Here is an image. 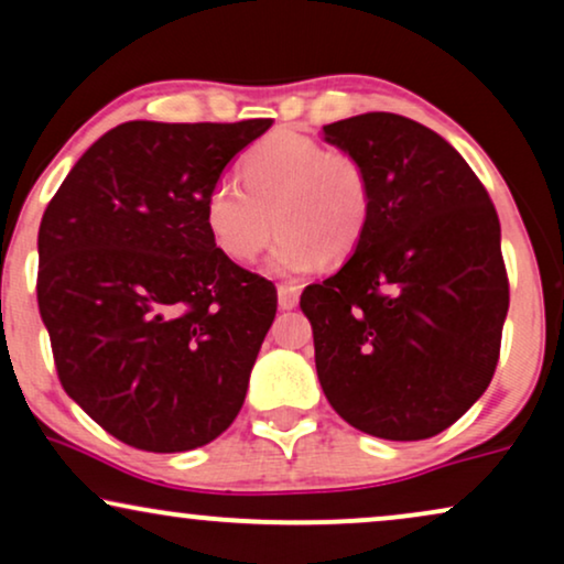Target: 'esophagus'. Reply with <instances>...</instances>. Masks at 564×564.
Returning <instances> with one entry per match:
<instances>
[{"mask_svg":"<svg viewBox=\"0 0 564 564\" xmlns=\"http://www.w3.org/2000/svg\"><path fill=\"white\" fill-rule=\"evenodd\" d=\"M276 297H280V307L282 311H292L300 303V288L297 284H280L276 288Z\"/></svg>","mask_w":564,"mask_h":564,"instance_id":"esophagus-1","label":"esophagus"}]
</instances>
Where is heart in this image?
Returning a JSON list of instances; mask_svg holds the SVG:
<instances>
[{
  "label": "heart",
  "mask_w": 564,
  "mask_h": 564,
  "mask_svg": "<svg viewBox=\"0 0 564 564\" xmlns=\"http://www.w3.org/2000/svg\"><path fill=\"white\" fill-rule=\"evenodd\" d=\"M372 218L365 164L305 135H272L243 159V182L223 176L205 197L215 243L234 261L257 259L280 230L272 272L305 274L359 249Z\"/></svg>",
  "instance_id": "heart-1"
}]
</instances>
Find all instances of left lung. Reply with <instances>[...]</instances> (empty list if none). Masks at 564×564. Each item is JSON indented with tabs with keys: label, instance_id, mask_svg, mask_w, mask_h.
I'll use <instances>...</instances> for the list:
<instances>
[{
	"label": "left lung",
	"instance_id": "left-lung-1",
	"mask_svg": "<svg viewBox=\"0 0 564 564\" xmlns=\"http://www.w3.org/2000/svg\"><path fill=\"white\" fill-rule=\"evenodd\" d=\"M321 135L372 184L359 249L300 297L321 388L369 436L431 438L496 372L508 313L498 213L459 151L411 118L365 112Z\"/></svg>",
	"mask_w": 564,
	"mask_h": 564
}]
</instances>
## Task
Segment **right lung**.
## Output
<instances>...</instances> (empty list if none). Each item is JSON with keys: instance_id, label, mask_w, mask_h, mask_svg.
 Segmentation results:
<instances>
[{"instance_id": "right-lung-1", "label": "right lung", "mask_w": 564, "mask_h": 564, "mask_svg": "<svg viewBox=\"0 0 564 564\" xmlns=\"http://www.w3.org/2000/svg\"><path fill=\"white\" fill-rule=\"evenodd\" d=\"M269 128L122 122L45 207L37 307L58 380L122 444L189 452L241 411L276 290L215 246L205 197Z\"/></svg>"}]
</instances>
